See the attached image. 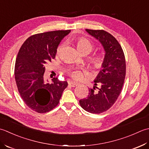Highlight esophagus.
I'll return each mask as SVG.
<instances>
[{"label": "esophagus", "instance_id": "34e87169", "mask_svg": "<svg viewBox=\"0 0 149 149\" xmlns=\"http://www.w3.org/2000/svg\"><path fill=\"white\" fill-rule=\"evenodd\" d=\"M68 84L69 86H71V87H76L78 85V84L77 82H75V81H69Z\"/></svg>", "mask_w": 149, "mask_h": 149}]
</instances>
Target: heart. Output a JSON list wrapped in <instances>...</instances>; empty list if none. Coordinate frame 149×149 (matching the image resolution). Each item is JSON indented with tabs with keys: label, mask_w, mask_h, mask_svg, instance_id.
Returning a JSON list of instances; mask_svg holds the SVG:
<instances>
[{
	"label": "heart",
	"mask_w": 149,
	"mask_h": 149,
	"mask_svg": "<svg viewBox=\"0 0 149 149\" xmlns=\"http://www.w3.org/2000/svg\"><path fill=\"white\" fill-rule=\"evenodd\" d=\"M76 45H77V49L79 51V52H81L84 51H87L90 53L91 50L93 49V45L91 42L88 39L84 38V37H80L76 40ZM62 48V45H60L57 48L56 53L57 54L59 53L60 49ZM91 64L93 66V68L95 69H100L104 65V58L103 56L100 55V54H96V55L93 56L90 60ZM71 77L74 79V80H78L81 77H82V72L80 70H75L74 71H72L70 73Z\"/></svg>",
	"instance_id": "1"
}]
</instances>
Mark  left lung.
Returning <instances> with one entry per match:
<instances>
[{
  "label": "left lung",
  "instance_id": "1",
  "mask_svg": "<svg viewBox=\"0 0 149 149\" xmlns=\"http://www.w3.org/2000/svg\"><path fill=\"white\" fill-rule=\"evenodd\" d=\"M86 31L104 47V63L94 80L95 86L89 89L88 96L79 102L86 111L100 114L111 108L121 93L126 72L125 55L119 42L110 33L104 30L87 29ZM97 83L100 85L99 89L96 87Z\"/></svg>",
  "mask_w": 149,
  "mask_h": 149
}]
</instances>
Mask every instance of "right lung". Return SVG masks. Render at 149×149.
I'll list each match as a JSON object with an SVG mask.
<instances>
[{"label":"right lung","instance_id":"right-lung-1","mask_svg":"<svg viewBox=\"0 0 149 149\" xmlns=\"http://www.w3.org/2000/svg\"><path fill=\"white\" fill-rule=\"evenodd\" d=\"M71 30L38 33L24 42L17 54L15 78L21 98L28 107L38 113L52 110L58 104L68 87L66 81L44 78L45 64L55 58L58 46Z\"/></svg>","mask_w":149,"mask_h":149}]
</instances>
